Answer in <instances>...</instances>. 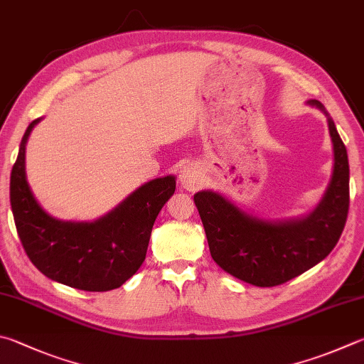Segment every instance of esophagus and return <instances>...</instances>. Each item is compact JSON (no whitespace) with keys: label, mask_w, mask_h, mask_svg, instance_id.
I'll return each mask as SVG.
<instances>
[{"label":"esophagus","mask_w":364,"mask_h":364,"mask_svg":"<svg viewBox=\"0 0 364 364\" xmlns=\"http://www.w3.org/2000/svg\"><path fill=\"white\" fill-rule=\"evenodd\" d=\"M178 180H180V184L183 189L186 191H196L199 189L202 178H200V171L197 170L194 164H188L180 170V175H178Z\"/></svg>","instance_id":"esophagus-1"}]
</instances>
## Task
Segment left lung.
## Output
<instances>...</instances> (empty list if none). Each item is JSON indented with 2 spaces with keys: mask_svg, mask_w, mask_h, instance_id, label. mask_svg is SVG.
<instances>
[{
  "mask_svg": "<svg viewBox=\"0 0 364 364\" xmlns=\"http://www.w3.org/2000/svg\"><path fill=\"white\" fill-rule=\"evenodd\" d=\"M333 141L334 164L328 188L309 215L269 221L247 213L213 191L194 194L210 255L223 270L255 287H277L325 259L336 247L348 213V157L334 121L318 100Z\"/></svg>",
  "mask_w": 364,
  "mask_h": 364,
  "instance_id": "obj_1",
  "label": "left lung"
}]
</instances>
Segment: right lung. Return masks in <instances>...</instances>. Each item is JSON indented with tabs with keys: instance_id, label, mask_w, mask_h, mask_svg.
Instances as JSON below:
<instances>
[{
	"instance_id": "add662e5",
	"label": "right lung",
	"mask_w": 364,
	"mask_h": 364,
	"mask_svg": "<svg viewBox=\"0 0 364 364\" xmlns=\"http://www.w3.org/2000/svg\"><path fill=\"white\" fill-rule=\"evenodd\" d=\"M25 130L11 171V208L26 256L48 279L84 291H109L124 285L146 257L154 221L175 193L173 175L156 178L134 191L95 221H62L46 213L25 173Z\"/></svg>"
}]
</instances>
